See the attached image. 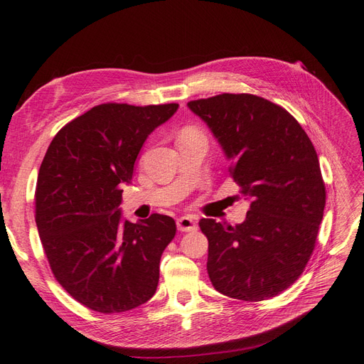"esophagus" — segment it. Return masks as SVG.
<instances>
[{
  "instance_id": "esophagus-1",
  "label": "esophagus",
  "mask_w": 364,
  "mask_h": 364,
  "mask_svg": "<svg viewBox=\"0 0 364 364\" xmlns=\"http://www.w3.org/2000/svg\"><path fill=\"white\" fill-rule=\"evenodd\" d=\"M178 229L181 232H194L197 229V224L191 217H181L178 220Z\"/></svg>"
}]
</instances>
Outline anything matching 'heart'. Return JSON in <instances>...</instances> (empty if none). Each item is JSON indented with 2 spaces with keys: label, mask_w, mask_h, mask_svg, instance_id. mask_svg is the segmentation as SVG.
I'll return each instance as SVG.
<instances>
[{
  "label": "heart",
  "mask_w": 364,
  "mask_h": 364,
  "mask_svg": "<svg viewBox=\"0 0 364 364\" xmlns=\"http://www.w3.org/2000/svg\"><path fill=\"white\" fill-rule=\"evenodd\" d=\"M181 135H202L200 134V131L197 128H193V127H188L185 129H182Z\"/></svg>",
  "instance_id": "1"
}]
</instances>
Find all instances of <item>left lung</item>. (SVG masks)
I'll return each instance as SVG.
<instances>
[{"instance_id":"left-lung-1","label":"left lung","mask_w":364,"mask_h":364,"mask_svg":"<svg viewBox=\"0 0 364 364\" xmlns=\"http://www.w3.org/2000/svg\"><path fill=\"white\" fill-rule=\"evenodd\" d=\"M224 154L240 193L252 200L232 228L198 221L208 237V274L215 289L242 301L282 294L303 274L315 250L325 208L316 150L283 107L250 93L190 101Z\"/></svg>"}]
</instances>
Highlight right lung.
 I'll return each instance as SVG.
<instances>
[{"label":"right lung","instance_id":"right-lung-1","mask_svg":"<svg viewBox=\"0 0 364 364\" xmlns=\"http://www.w3.org/2000/svg\"><path fill=\"white\" fill-rule=\"evenodd\" d=\"M178 104L96 105L49 144L36 183V224L55 280L84 307L122 313L154 296L159 262L176 235L168 215L123 221L122 185L149 134Z\"/></svg>","mask_w":364,"mask_h":364}]
</instances>
